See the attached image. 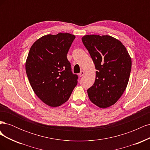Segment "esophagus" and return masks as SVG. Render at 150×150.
<instances>
[{"mask_svg": "<svg viewBox=\"0 0 150 150\" xmlns=\"http://www.w3.org/2000/svg\"><path fill=\"white\" fill-rule=\"evenodd\" d=\"M84 71H81L80 72H79V76H80V77H82L83 76H84Z\"/></svg>", "mask_w": 150, "mask_h": 150, "instance_id": "obj_1", "label": "esophagus"}]
</instances>
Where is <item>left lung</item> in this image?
Masks as SVG:
<instances>
[{
  "instance_id": "obj_1",
  "label": "left lung",
  "mask_w": 150,
  "mask_h": 150,
  "mask_svg": "<svg viewBox=\"0 0 150 150\" xmlns=\"http://www.w3.org/2000/svg\"><path fill=\"white\" fill-rule=\"evenodd\" d=\"M82 41L94 63L96 79L88 89L95 105L106 108L115 104L128 85L131 59L121 41L110 35H86Z\"/></svg>"
}]
</instances>
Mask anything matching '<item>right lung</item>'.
<instances>
[{"label": "right lung", "instance_id": "1", "mask_svg": "<svg viewBox=\"0 0 150 150\" xmlns=\"http://www.w3.org/2000/svg\"><path fill=\"white\" fill-rule=\"evenodd\" d=\"M69 33L48 34L33 44L25 62V71L34 92L51 107L69 99L78 84V75L71 71L67 54L75 39Z\"/></svg>", "mask_w": 150, "mask_h": 150}]
</instances>
